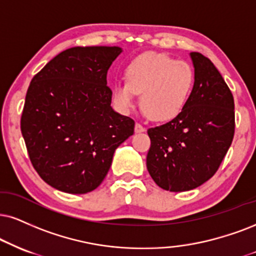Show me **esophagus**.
I'll return each instance as SVG.
<instances>
[{
  "mask_svg": "<svg viewBox=\"0 0 256 256\" xmlns=\"http://www.w3.org/2000/svg\"><path fill=\"white\" fill-rule=\"evenodd\" d=\"M144 130H146V128H144L141 123H135V133H144Z\"/></svg>",
  "mask_w": 256,
  "mask_h": 256,
  "instance_id": "1",
  "label": "esophagus"
}]
</instances>
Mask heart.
Segmentation results:
<instances>
[{
  "label": "heart",
  "mask_w": 256,
  "mask_h": 256,
  "mask_svg": "<svg viewBox=\"0 0 256 256\" xmlns=\"http://www.w3.org/2000/svg\"><path fill=\"white\" fill-rule=\"evenodd\" d=\"M127 82L114 86V100L122 112H129L141 94V106L148 118L164 122L182 112L196 83L194 68L162 53L138 56L126 70Z\"/></svg>",
  "instance_id": "1"
}]
</instances>
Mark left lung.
Listing matches in <instances>:
<instances>
[{"instance_id":"1","label":"left lung","mask_w":256,"mask_h":256,"mask_svg":"<svg viewBox=\"0 0 256 256\" xmlns=\"http://www.w3.org/2000/svg\"><path fill=\"white\" fill-rule=\"evenodd\" d=\"M196 74L194 91L172 121L148 129L146 165L156 184L171 192L190 191L215 174L235 130L234 98L215 65L190 53Z\"/></svg>"}]
</instances>
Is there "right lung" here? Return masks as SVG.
<instances>
[{
  "label": "right lung",
  "mask_w": 256,
  "mask_h": 256,
  "mask_svg": "<svg viewBox=\"0 0 256 256\" xmlns=\"http://www.w3.org/2000/svg\"><path fill=\"white\" fill-rule=\"evenodd\" d=\"M123 50L72 47L32 80L21 133L39 176L56 190L83 194L106 178L115 150L135 122L112 108L106 74Z\"/></svg>",
  "instance_id": "right-lung-1"
}]
</instances>
